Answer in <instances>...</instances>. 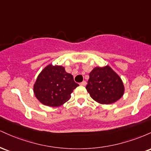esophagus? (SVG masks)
Wrapping results in <instances>:
<instances>
[{"label":"esophagus","mask_w":151,"mask_h":151,"mask_svg":"<svg viewBox=\"0 0 151 151\" xmlns=\"http://www.w3.org/2000/svg\"><path fill=\"white\" fill-rule=\"evenodd\" d=\"M80 84L81 86H86V81H83L82 82H81L80 84Z\"/></svg>","instance_id":"obj_1"}]
</instances>
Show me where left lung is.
Wrapping results in <instances>:
<instances>
[{
  "label": "left lung",
  "instance_id": "left-lung-1",
  "mask_svg": "<svg viewBox=\"0 0 151 151\" xmlns=\"http://www.w3.org/2000/svg\"><path fill=\"white\" fill-rule=\"evenodd\" d=\"M86 89L94 101L102 104L114 103L124 92L120 77L109 66L95 67L90 72Z\"/></svg>",
  "mask_w": 151,
  "mask_h": 151
}]
</instances>
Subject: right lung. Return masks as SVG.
I'll list each match as a JSON object with an SVG mask.
<instances>
[{
    "instance_id": "obj_1",
    "label": "right lung",
    "mask_w": 151,
    "mask_h": 151,
    "mask_svg": "<svg viewBox=\"0 0 151 151\" xmlns=\"http://www.w3.org/2000/svg\"><path fill=\"white\" fill-rule=\"evenodd\" d=\"M78 86L73 76L66 72L63 67L50 65L37 77L34 93L44 105L60 106L70 99L71 93Z\"/></svg>"
}]
</instances>
